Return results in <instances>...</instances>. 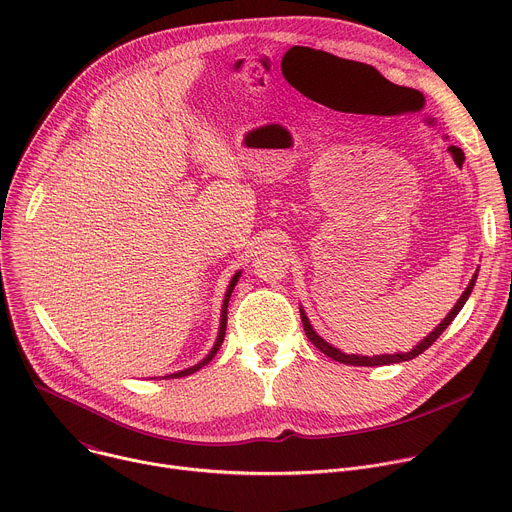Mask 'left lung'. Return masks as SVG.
<instances>
[{"label":"left lung","instance_id":"obj_1","mask_svg":"<svg viewBox=\"0 0 512 512\" xmlns=\"http://www.w3.org/2000/svg\"><path fill=\"white\" fill-rule=\"evenodd\" d=\"M476 277H478V273H474V277H472V281H470V285L466 287V291L462 294V298L458 300V304L454 306V310L446 316V320L437 326L421 344H417L411 352H405V354H401V352H397V354H383V356H358V354H344V352H340L338 348H334V346H330L326 340H322L314 330H312V326H310V322H308V318H306V314L304 312H300L302 314V324H304V332H306V336L310 338V342L318 348V350H322L326 356H330V358H334V360H338V362H344V364H356V367H383V364H393V362H403V360H411V358H415L417 354H421L423 350H427L437 338H440V334L452 324V320L458 316V312L462 310V306L466 304V300L470 298V294H472V287H474V283H476Z\"/></svg>","mask_w":512,"mask_h":512}]
</instances>
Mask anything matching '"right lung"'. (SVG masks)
<instances>
[{"instance_id":"obj_1","label":"right lung","mask_w":512,"mask_h":512,"mask_svg":"<svg viewBox=\"0 0 512 512\" xmlns=\"http://www.w3.org/2000/svg\"><path fill=\"white\" fill-rule=\"evenodd\" d=\"M237 279H239V273L231 279V285H229V289H227V296H225V304H223V318H221V330H218V338H216V344H214V348L210 350V354L202 360V362H198V364H194V367H190V369H186V371H180V373H176V375H170L172 379H178V377H188V375H192V373H196L198 369H202L204 364H208L212 358H214V354H216V350L221 348V344H223V340H225V332H227V306H229V298H231V294H233V287L237 285Z\"/></svg>"}]
</instances>
